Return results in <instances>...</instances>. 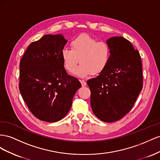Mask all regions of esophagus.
Masks as SVG:
<instances>
[{
  "instance_id": "obj_1",
  "label": "esophagus",
  "mask_w": 160,
  "mask_h": 160,
  "mask_svg": "<svg viewBox=\"0 0 160 160\" xmlns=\"http://www.w3.org/2000/svg\"><path fill=\"white\" fill-rule=\"evenodd\" d=\"M80 82H81L82 86H85L86 85V82L84 80H80Z\"/></svg>"
}]
</instances>
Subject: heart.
<instances>
[{
  "instance_id": "b5f03b06",
  "label": "heart",
  "mask_w": 160,
  "mask_h": 160,
  "mask_svg": "<svg viewBox=\"0 0 160 160\" xmlns=\"http://www.w3.org/2000/svg\"><path fill=\"white\" fill-rule=\"evenodd\" d=\"M71 48L63 49L61 52L63 67L68 72H74L80 60L81 64L75 72L79 77L100 74L110 61L111 53L108 45L88 35H80L72 40Z\"/></svg>"
}]
</instances>
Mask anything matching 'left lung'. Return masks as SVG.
Returning a JSON list of instances; mask_svg holds the SVG:
<instances>
[{"instance_id": "left-lung-1", "label": "left lung", "mask_w": 160, "mask_h": 160, "mask_svg": "<svg viewBox=\"0 0 160 160\" xmlns=\"http://www.w3.org/2000/svg\"><path fill=\"white\" fill-rule=\"evenodd\" d=\"M111 58L104 70L88 80L90 104L100 120H120L133 108L143 88L142 63L138 50L122 37L107 41Z\"/></svg>"}]
</instances>
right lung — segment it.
<instances>
[{"label": "right lung", "instance_id": "obj_1", "mask_svg": "<svg viewBox=\"0 0 160 160\" xmlns=\"http://www.w3.org/2000/svg\"><path fill=\"white\" fill-rule=\"evenodd\" d=\"M67 42L62 35H45L29 45L21 60L20 92L29 111L41 121L62 119L82 86L63 67L61 52Z\"/></svg>", "mask_w": 160, "mask_h": 160}]
</instances>
